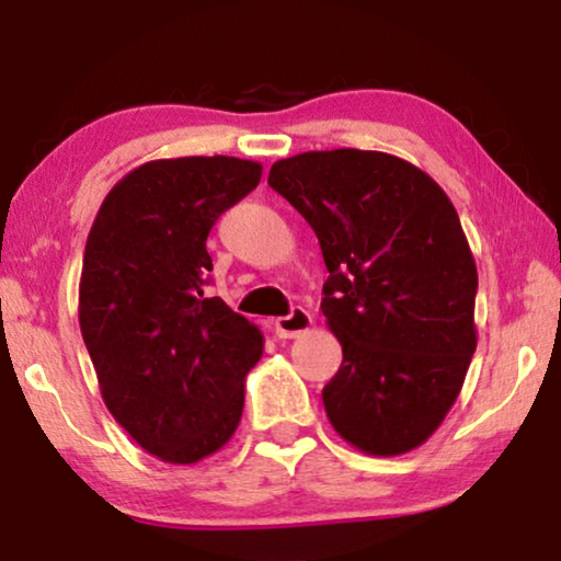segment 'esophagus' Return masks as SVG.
Wrapping results in <instances>:
<instances>
[{
	"instance_id": "34e87169",
	"label": "esophagus",
	"mask_w": 561,
	"mask_h": 561,
	"mask_svg": "<svg viewBox=\"0 0 561 561\" xmlns=\"http://www.w3.org/2000/svg\"><path fill=\"white\" fill-rule=\"evenodd\" d=\"M313 324L311 313L301 309V306H296L294 311L288 313V317H280L273 321V332L278 340H294V336L309 332V327Z\"/></svg>"
}]
</instances>
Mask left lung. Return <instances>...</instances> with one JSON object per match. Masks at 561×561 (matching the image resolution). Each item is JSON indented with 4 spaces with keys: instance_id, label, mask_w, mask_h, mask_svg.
<instances>
[{
    "instance_id": "1",
    "label": "left lung",
    "mask_w": 561,
    "mask_h": 561,
    "mask_svg": "<svg viewBox=\"0 0 561 561\" xmlns=\"http://www.w3.org/2000/svg\"><path fill=\"white\" fill-rule=\"evenodd\" d=\"M273 191L319 237L321 311L342 365L321 390L334 432L375 457L432 436L478 347V267L432 175L378 150H311L273 163Z\"/></svg>"
}]
</instances>
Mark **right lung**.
Returning a JSON list of instances; mask_svg holds the SVG:
<instances>
[{"label": "right lung", "mask_w": 561, "mask_h": 561, "mask_svg": "<svg viewBox=\"0 0 561 561\" xmlns=\"http://www.w3.org/2000/svg\"><path fill=\"white\" fill-rule=\"evenodd\" d=\"M227 156L150 160L129 171L91 225L79 324L99 390L145 451L194 465L232 439L263 334L206 298L214 221L260 183Z\"/></svg>", "instance_id": "right-lung-1"}]
</instances>
